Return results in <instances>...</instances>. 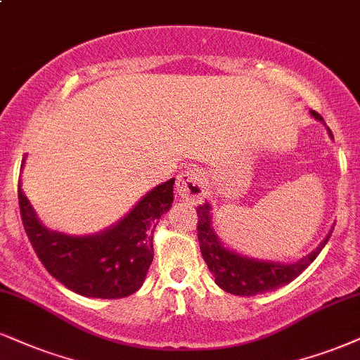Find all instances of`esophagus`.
<instances>
[{
	"label": "esophagus",
	"instance_id": "34e87169",
	"mask_svg": "<svg viewBox=\"0 0 360 360\" xmlns=\"http://www.w3.org/2000/svg\"><path fill=\"white\" fill-rule=\"evenodd\" d=\"M176 193L181 200L192 203H198L205 193V185H203V175L198 168H187L176 175Z\"/></svg>",
	"mask_w": 360,
	"mask_h": 360
}]
</instances>
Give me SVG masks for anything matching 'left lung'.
<instances>
[{"label":"left lung","instance_id":"1","mask_svg":"<svg viewBox=\"0 0 360 360\" xmlns=\"http://www.w3.org/2000/svg\"><path fill=\"white\" fill-rule=\"evenodd\" d=\"M310 115L322 122L321 115L314 112V110H310ZM197 214L198 243H200L202 257L207 262L208 270L215 277L217 285L220 288H224L229 294L242 297L264 294V292L275 290V288L290 283L316 260V257L321 254L322 248L329 242L332 233L330 230V233L323 238L321 245L299 262L278 264V262L250 259V257L240 255L221 245L215 233V229L212 227V214L208 203L198 207Z\"/></svg>","mask_w":360,"mask_h":360}]
</instances>
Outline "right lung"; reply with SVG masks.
<instances>
[{
	"label": "right lung",
	"mask_w": 360,
	"mask_h": 360,
	"mask_svg": "<svg viewBox=\"0 0 360 360\" xmlns=\"http://www.w3.org/2000/svg\"><path fill=\"white\" fill-rule=\"evenodd\" d=\"M173 184L175 179H170L150 190L125 219L88 237H72L43 227L21 184L18 202L31 245L58 282L79 295L122 299L139 290L145 281L153 260V232L160 217L172 207Z\"/></svg>",
	"instance_id": "right-lung-1"
}]
</instances>
